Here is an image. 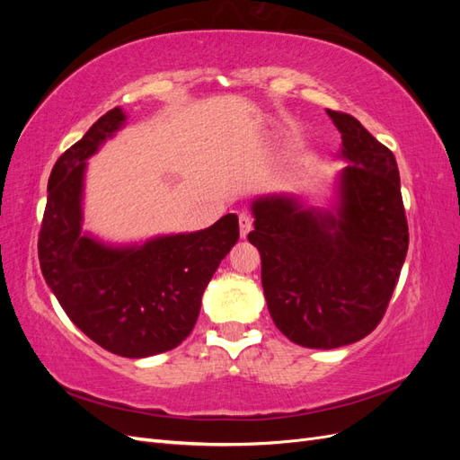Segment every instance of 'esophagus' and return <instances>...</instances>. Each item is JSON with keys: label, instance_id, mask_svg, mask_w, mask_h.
I'll return each instance as SVG.
<instances>
[{"label": "esophagus", "instance_id": "esophagus-1", "mask_svg": "<svg viewBox=\"0 0 460 460\" xmlns=\"http://www.w3.org/2000/svg\"><path fill=\"white\" fill-rule=\"evenodd\" d=\"M252 228H253L252 218H249V215L242 213L240 215V235H242V238H247V234L252 232Z\"/></svg>", "mask_w": 460, "mask_h": 460}]
</instances>
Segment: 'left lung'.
Masks as SVG:
<instances>
[{
    "label": "left lung",
    "instance_id": "1",
    "mask_svg": "<svg viewBox=\"0 0 460 460\" xmlns=\"http://www.w3.org/2000/svg\"><path fill=\"white\" fill-rule=\"evenodd\" d=\"M341 134L330 208L296 193L253 199L264 299L276 328L301 347L336 349L378 326L409 249L394 153L355 117L326 109Z\"/></svg>",
    "mask_w": 460,
    "mask_h": 460
}]
</instances>
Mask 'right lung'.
Returning a JSON list of instances; mask_svg holds the SVG:
<instances>
[{
	"label": "right lung",
	"mask_w": 460,
	"mask_h": 460,
	"mask_svg": "<svg viewBox=\"0 0 460 460\" xmlns=\"http://www.w3.org/2000/svg\"><path fill=\"white\" fill-rule=\"evenodd\" d=\"M127 122L109 111L55 163L48 182L38 257L66 316L103 349L144 358L171 351L196 326L201 297L240 238L238 217L198 232L115 245L82 230L88 159Z\"/></svg>",
	"instance_id": "obj_1"
}]
</instances>
